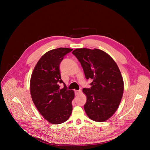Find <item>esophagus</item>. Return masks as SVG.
I'll return each instance as SVG.
<instances>
[{"mask_svg":"<svg viewBox=\"0 0 150 150\" xmlns=\"http://www.w3.org/2000/svg\"><path fill=\"white\" fill-rule=\"evenodd\" d=\"M81 92V90H75V95H78V94H79Z\"/></svg>","mask_w":150,"mask_h":150,"instance_id":"obj_1","label":"esophagus"}]
</instances>
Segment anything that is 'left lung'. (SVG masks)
Returning a JSON list of instances; mask_svg holds the SVG:
<instances>
[{
  "mask_svg": "<svg viewBox=\"0 0 150 150\" xmlns=\"http://www.w3.org/2000/svg\"><path fill=\"white\" fill-rule=\"evenodd\" d=\"M72 54L80 62L86 79H91V87L83 88L87 96L86 114L93 120L102 122L116 111L123 93V81L114 60L97 49H76Z\"/></svg>",
  "mask_w": 150,
  "mask_h": 150,
  "instance_id": "1",
  "label": "left lung"
}]
</instances>
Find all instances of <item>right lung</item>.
Masks as SVG:
<instances>
[{
	"mask_svg": "<svg viewBox=\"0 0 150 150\" xmlns=\"http://www.w3.org/2000/svg\"><path fill=\"white\" fill-rule=\"evenodd\" d=\"M72 50L60 47L46 53L37 62L31 75L32 100L40 114L52 124L66 122L72 112L74 91L68 90L59 70L63 57ZM62 83L64 88L60 89L59 83Z\"/></svg>",
	"mask_w": 150,
	"mask_h": 150,
	"instance_id": "1",
	"label": "right lung"
}]
</instances>
